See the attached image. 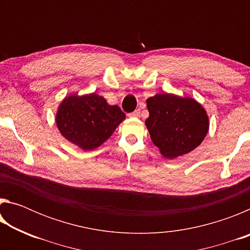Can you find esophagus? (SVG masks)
I'll return each instance as SVG.
<instances>
[{
    "label": "esophagus",
    "instance_id": "34e87169",
    "mask_svg": "<svg viewBox=\"0 0 250 250\" xmlns=\"http://www.w3.org/2000/svg\"><path fill=\"white\" fill-rule=\"evenodd\" d=\"M139 116H140V109H137V110H134V111H133V112H131V113H129V117L138 118Z\"/></svg>",
    "mask_w": 250,
    "mask_h": 250
}]
</instances>
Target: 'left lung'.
Masks as SVG:
<instances>
[{
	"label": "left lung",
	"instance_id": "left-lung-1",
	"mask_svg": "<svg viewBox=\"0 0 250 250\" xmlns=\"http://www.w3.org/2000/svg\"><path fill=\"white\" fill-rule=\"evenodd\" d=\"M146 125L152 142L164 158L188 154L201 145L208 132V116L201 104L189 97L158 94L146 99Z\"/></svg>",
	"mask_w": 250,
	"mask_h": 250
}]
</instances>
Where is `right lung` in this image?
Returning a JSON list of instances; mask_svg holds the SVG:
<instances>
[{
  "label": "right lung",
  "mask_w": 250,
  "mask_h": 250,
  "mask_svg": "<svg viewBox=\"0 0 250 250\" xmlns=\"http://www.w3.org/2000/svg\"><path fill=\"white\" fill-rule=\"evenodd\" d=\"M125 119L118 105L108 104L97 94L66 97L56 113L59 132L83 151L100 146Z\"/></svg>",
  "instance_id": "obj_1"
}]
</instances>
